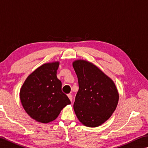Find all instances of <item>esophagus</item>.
<instances>
[{"label": "esophagus", "mask_w": 148, "mask_h": 148, "mask_svg": "<svg viewBox=\"0 0 148 148\" xmlns=\"http://www.w3.org/2000/svg\"><path fill=\"white\" fill-rule=\"evenodd\" d=\"M68 97L69 98V100H71V101H72V95H71V94H69L68 95Z\"/></svg>", "instance_id": "esophagus-1"}]
</instances>
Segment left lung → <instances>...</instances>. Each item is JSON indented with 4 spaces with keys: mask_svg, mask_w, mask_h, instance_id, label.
I'll use <instances>...</instances> for the list:
<instances>
[{
    "mask_svg": "<svg viewBox=\"0 0 148 148\" xmlns=\"http://www.w3.org/2000/svg\"><path fill=\"white\" fill-rule=\"evenodd\" d=\"M72 66L79 84L74 103L75 113L82 124L98 127L116 108L119 100L117 88L112 79L92 63L77 60Z\"/></svg>",
    "mask_w": 148,
    "mask_h": 148,
    "instance_id": "1",
    "label": "left lung"
}]
</instances>
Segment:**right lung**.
Instances as JSON below:
<instances>
[{"label": "right lung", "mask_w": 148, "mask_h": 148, "mask_svg": "<svg viewBox=\"0 0 148 148\" xmlns=\"http://www.w3.org/2000/svg\"><path fill=\"white\" fill-rule=\"evenodd\" d=\"M60 62L53 61L39 66L29 75L20 90L25 111L37 122L47 123L57 119L71 101L61 90L57 77Z\"/></svg>", "instance_id": "obj_1"}]
</instances>
